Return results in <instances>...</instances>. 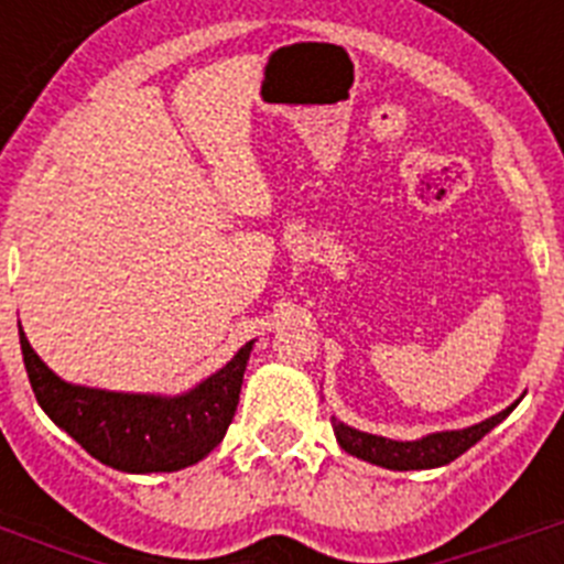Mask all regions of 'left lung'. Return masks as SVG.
<instances>
[{"instance_id": "8db88e82", "label": "left lung", "mask_w": 564, "mask_h": 564, "mask_svg": "<svg viewBox=\"0 0 564 564\" xmlns=\"http://www.w3.org/2000/svg\"><path fill=\"white\" fill-rule=\"evenodd\" d=\"M514 406L502 410L500 415L488 417V421L475 423L468 430L457 432H435V435H426L421 441H390V437L367 435V432L350 430L344 423L333 421V430H336L338 443H341L344 452L361 457L367 463H376L383 468H395V471H410V468H437L452 463L455 457H460L463 452L471 449L477 441H480L486 432H491L508 412Z\"/></svg>"}]
</instances>
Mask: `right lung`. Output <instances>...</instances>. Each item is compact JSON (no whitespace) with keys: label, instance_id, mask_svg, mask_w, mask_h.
Segmentation results:
<instances>
[{"label":"right lung","instance_id":"obj_1","mask_svg":"<svg viewBox=\"0 0 564 564\" xmlns=\"http://www.w3.org/2000/svg\"><path fill=\"white\" fill-rule=\"evenodd\" d=\"M19 344L42 410L96 460L132 475L186 468L226 437L253 347L248 341L220 372L186 395L161 398L73 387L33 352L22 330Z\"/></svg>","mask_w":564,"mask_h":564}]
</instances>
